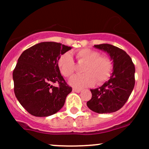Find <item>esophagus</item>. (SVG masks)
<instances>
[{"mask_svg":"<svg viewBox=\"0 0 149 149\" xmlns=\"http://www.w3.org/2000/svg\"><path fill=\"white\" fill-rule=\"evenodd\" d=\"M73 91H74V92L79 93V92H81V89H79V88H73Z\"/></svg>","mask_w":149,"mask_h":149,"instance_id":"34e87169","label":"esophagus"}]
</instances>
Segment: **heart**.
<instances>
[{
    "label": "heart",
    "instance_id": "b5f03b06",
    "mask_svg": "<svg viewBox=\"0 0 149 149\" xmlns=\"http://www.w3.org/2000/svg\"><path fill=\"white\" fill-rule=\"evenodd\" d=\"M76 57L79 63H84L81 69L84 73L75 75L69 79L68 83L74 88L90 86L94 83L102 84L109 79L112 70L111 60L104 55H100L97 50L84 48L76 51ZM58 67L61 74L70 77L75 70V64L70 52L63 54L58 61Z\"/></svg>",
    "mask_w": 149,
    "mask_h": 149
}]
</instances>
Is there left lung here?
<instances>
[{"instance_id": "obj_1", "label": "left lung", "mask_w": 149, "mask_h": 149, "mask_svg": "<svg viewBox=\"0 0 149 149\" xmlns=\"http://www.w3.org/2000/svg\"><path fill=\"white\" fill-rule=\"evenodd\" d=\"M106 52L113 63L110 79L99 88L91 89L92 97L87 107L97 113L119 110L128 100L135 86V65L130 57L120 48L109 44L94 45Z\"/></svg>"}]
</instances>
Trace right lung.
<instances>
[{"mask_svg":"<svg viewBox=\"0 0 149 149\" xmlns=\"http://www.w3.org/2000/svg\"><path fill=\"white\" fill-rule=\"evenodd\" d=\"M72 47L54 42H40L24 51L13 72L14 93L31 115L47 117L58 112L72 91L58 67L61 55ZM58 83V87L52 84Z\"/></svg>","mask_w":149,"mask_h":149,"instance_id":"1","label":"right lung"}]
</instances>
